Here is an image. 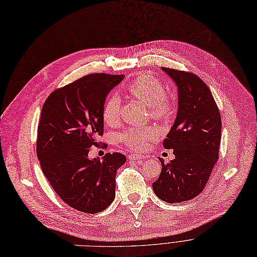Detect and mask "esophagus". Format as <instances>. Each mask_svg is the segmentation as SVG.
Returning <instances> with one entry per match:
<instances>
[{"label": "esophagus", "mask_w": 257, "mask_h": 257, "mask_svg": "<svg viewBox=\"0 0 257 257\" xmlns=\"http://www.w3.org/2000/svg\"><path fill=\"white\" fill-rule=\"evenodd\" d=\"M129 159L130 160H143V159H145V156H143V155H137V154H131V155H129Z\"/></svg>", "instance_id": "obj_1"}]
</instances>
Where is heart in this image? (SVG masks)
I'll return each mask as SVG.
<instances>
[{"label": "heart", "instance_id": "1", "mask_svg": "<svg viewBox=\"0 0 257 257\" xmlns=\"http://www.w3.org/2000/svg\"><path fill=\"white\" fill-rule=\"evenodd\" d=\"M130 95L144 102L150 107L155 119L160 121L169 120L174 112V100L166 93V87L156 76L151 73H144L136 77L127 87ZM121 100L119 96L111 95L106 98L102 106V119L108 126H113L120 119ZM158 136L154 127L136 128L130 127L119 134L121 143L132 150H142L149 141Z\"/></svg>", "mask_w": 257, "mask_h": 257}]
</instances>
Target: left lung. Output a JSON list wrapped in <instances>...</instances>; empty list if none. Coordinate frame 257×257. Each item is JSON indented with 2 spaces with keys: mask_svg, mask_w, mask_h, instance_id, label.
Segmentation results:
<instances>
[{
  "mask_svg": "<svg viewBox=\"0 0 257 257\" xmlns=\"http://www.w3.org/2000/svg\"><path fill=\"white\" fill-rule=\"evenodd\" d=\"M178 89L176 120L163 142L175 159L165 164L153 183L158 198L180 203L197 197L205 188L218 160L221 119L209 87L195 74L162 67Z\"/></svg>",
  "mask_w": 257,
  "mask_h": 257,
  "instance_id": "left-lung-1",
  "label": "left lung"
}]
</instances>
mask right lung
<instances>
[{"instance_id": "1", "label": "right lung", "mask_w": 257, "mask_h": 257, "mask_svg": "<svg viewBox=\"0 0 257 257\" xmlns=\"http://www.w3.org/2000/svg\"><path fill=\"white\" fill-rule=\"evenodd\" d=\"M124 75L91 74L54 90L46 99L38 126L37 156L55 193L68 206L94 214L115 196V174L126 157L107 153L89 159L103 135L102 106Z\"/></svg>"}]
</instances>
